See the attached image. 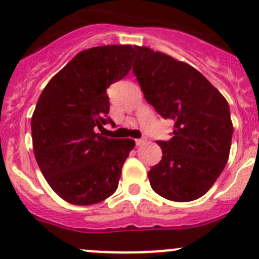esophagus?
Returning <instances> with one entry per match:
<instances>
[{
  "instance_id": "obj_1",
  "label": "esophagus",
  "mask_w": 259,
  "mask_h": 259,
  "mask_svg": "<svg viewBox=\"0 0 259 259\" xmlns=\"http://www.w3.org/2000/svg\"><path fill=\"white\" fill-rule=\"evenodd\" d=\"M145 142H146V139H144V138H140V139H137V140H135V144H137L138 146H139V145H143V144H144Z\"/></svg>"
}]
</instances>
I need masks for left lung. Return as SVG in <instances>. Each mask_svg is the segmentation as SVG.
<instances>
[{"instance_id": "8db88e82", "label": "left lung", "mask_w": 259, "mask_h": 259, "mask_svg": "<svg viewBox=\"0 0 259 259\" xmlns=\"http://www.w3.org/2000/svg\"><path fill=\"white\" fill-rule=\"evenodd\" d=\"M133 71L145 100L173 121L163 156L149 170L155 193L173 202H190L210 189L229 158L233 125L224 96L185 62L135 46Z\"/></svg>"}]
</instances>
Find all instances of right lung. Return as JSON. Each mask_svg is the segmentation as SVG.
<instances>
[{"label": "right lung", "mask_w": 259, "mask_h": 259, "mask_svg": "<svg viewBox=\"0 0 259 259\" xmlns=\"http://www.w3.org/2000/svg\"><path fill=\"white\" fill-rule=\"evenodd\" d=\"M134 56L130 45L83 50L38 98L31 119L36 161L54 192L71 204H96L117 189L135 142L95 130L113 122L106 89L126 76Z\"/></svg>", "instance_id": "right-lung-1"}]
</instances>
